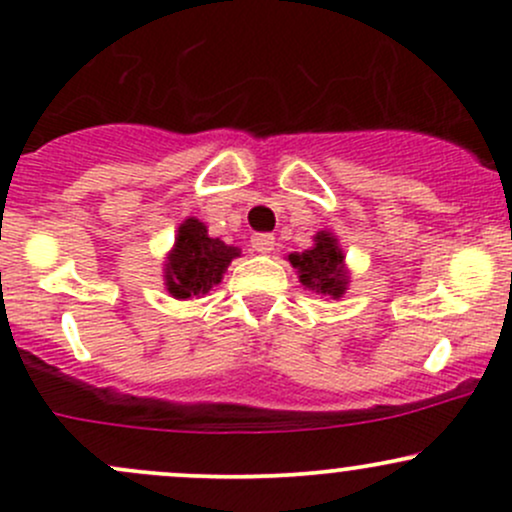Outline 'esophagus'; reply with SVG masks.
<instances>
[{
	"mask_svg": "<svg viewBox=\"0 0 512 512\" xmlns=\"http://www.w3.org/2000/svg\"><path fill=\"white\" fill-rule=\"evenodd\" d=\"M250 243H252V248H255L257 252H262V255H267V252L274 250L276 240H274L272 233H255Z\"/></svg>",
	"mask_w": 512,
	"mask_h": 512,
	"instance_id": "1",
	"label": "esophagus"
}]
</instances>
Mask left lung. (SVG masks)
Masks as SVG:
<instances>
[{
    "mask_svg": "<svg viewBox=\"0 0 512 512\" xmlns=\"http://www.w3.org/2000/svg\"><path fill=\"white\" fill-rule=\"evenodd\" d=\"M289 262L308 291L339 301L349 289L346 255L332 231H317L313 245L303 252H291Z\"/></svg>",
    "mask_w": 512,
    "mask_h": 512,
    "instance_id": "8db88e82",
    "label": "left lung"
}]
</instances>
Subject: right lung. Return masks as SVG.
<instances>
[{
  "mask_svg": "<svg viewBox=\"0 0 512 512\" xmlns=\"http://www.w3.org/2000/svg\"><path fill=\"white\" fill-rule=\"evenodd\" d=\"M236 257H240V248L211 238L209 228L197 216H187L163 262V286L178 301L202 298L221 284Z\"/></svg>",
  "mask_w": 512,
  "mask_h": 512,
  "instance_id": "obj_1",
  "label": "right lung"
}]
</instances>
